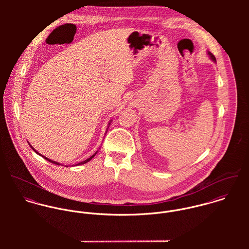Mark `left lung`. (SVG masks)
Listing matches in <instances>:
<instances>
[{
    "label": "left lung",
    "mask_w": 249,
    "mask_h": 249,
    "mask_svg": "<svg viewBox=\"0 0 249 249\" xmlns=\"http://www.w3.org/2000/svg\"><path fill=\"white\" fill-rule=\"evenodd\" d=\"M208 54H209V56L211 57V59H212V60H213V61H215V57L213 56V54H212V53H211L210 52H208Z\"/></svg>",
    "instance_id": "left-lung-1"
}]
</instances>
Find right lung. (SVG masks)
Listing matches in <instances>:
<instances>
[{"label": "right lung", "mask_w": 249, "mask_h": 249, "mask_svg": "<svg viewBox=\"0 0 249 249\" xmlns=\"http://www.w3.org/2000/svg\"><path fill=\"white\" fill-rule=\"evenodd\" d=\"M29 144H30V143H29ZM30 145H31V144H30ZM31 147H32V148H33V149H34V150H35V151H36V153H37V154H38V155H40V156H42V154H40V153H39V152H37V151H36V149H35V148H34V147H33V146H32V145H31ZM97 152H98V151H97ZM97 152H96V153H95V154H93V155H92V156H91V157H90V158H88V159H86V160H85V161H82V162H79V163H78V164H76V165H77V166H78V165H82V164H85V163H87V162H89V161H90V160H91V159H92V158H93V157H94V156H95V155H96V154H97ZM42 157H44V158H45V159H46V160H48V161H49V162H51V163H53V164H55V165H60V164H59V163H58V162H55V161H53V160H51V159H49V158H47V157H45V156H42Z\"/></svg>", "instance_id": "right-lung-1"}]
</instances>
